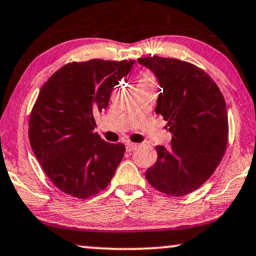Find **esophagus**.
<instances>
[{
	"instance_id": "1",
	"label": "esophagus",
	"mask_w": 256,
	"mask_h": 256,
	"mask_svg": "<svg viewBox=\"0 0 256 256\" xmlns=\"http://www.w3.org/2000/svg\"><path fill=\"white\" fill-rule=\"evenodd\" d=\"M136 148H137V144L131 143V142H128V143H126V150H128V152L132 151V150H134Z\"/></svg>"
}]
</instances>
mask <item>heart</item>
<instances>
[{
    "label": "heart",
    "instance_id": "b5f03b06",
    "mask_svg": "<svg viewBox=\"0 0 256 256\" xmlns=\"http://www.w3.org/2000/svg\"><path fill=\"white\" fill-rule=\"evenodd\" d=\"M139 84H146V85H154V76H152L150 73H144L143 76H142L140 80H139Z\"/></svg>",
    "mask_w": 256,
    "mask_h": 256
}]
</instances>
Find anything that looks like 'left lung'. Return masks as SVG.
Masks as SVG:
<instances>
[{"label": "left lung", "instance_id": "obj_1", "mask_svg": "<svg viewBox=\"0 0 256 256\" xmlns=\"http://www.w3.org/2000/svg\"><path fill=\"white\" fill-rule=\"evenodd\" d=\"M138 62L160 82L154 111L172 134L169 148L156 146L157 160L145 177L160 192L188 195L209 180L224 156L229 132L224 98L204 70L186 61L154 56Z\"/></svg>", "mask_w": 256, "mask_h": 256}]
</instances>
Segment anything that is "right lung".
<instances>
[{"label":"right lung","mask_w":256,"mask_h":256,"mask_svg":"<svg viewBox=\"0 0 256 256\" xmlns=\"http://www.w3.org/2000/svg\"><path fill=\"white\" fill-rule=\"evenodd\" d=\"M134 60L93 59L66 64L52 76L29 116V142L50 182L86 200L104 190L124 157L125 145L94 132L96 116L108 105L113 87Z\"/></svg>","instance_id":"add662e5"}]
</instances>
